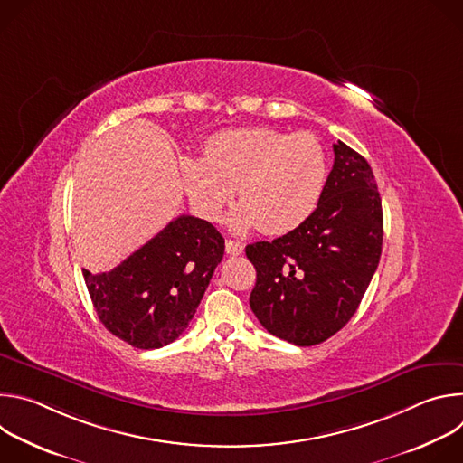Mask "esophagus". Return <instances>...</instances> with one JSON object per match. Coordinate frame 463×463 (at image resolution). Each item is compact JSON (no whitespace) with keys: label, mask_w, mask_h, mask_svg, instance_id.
Segmentation results:
<instances>
[{"label":"esophagus","mask_w":463,"mask_h":463,"mask_svg":"<svg viewBox=\"0 0 463 463\" xmlns=\"http://www.w3.org/2000/svg\"><path fill=\"white\" fill-rule=\"evenodd\" d=\"M225 250L227 254H232V256H238L243 252V243L236 241V240H227L225 241Z\"/></svg>","instance_id":"34e87169"}]
</instances>
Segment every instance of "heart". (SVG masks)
I'll list each match as a JSON object with an SVG mask.
<instances>
[{"mask_svg":"<svg viewBox=\"0 0 463 463\" xmlns=\"http://www.w3.org/2000/svg\"><path fill=\"white\" fill-rule=\"evenodd\" d=\"M194 205L218 220L236 186L241 203L231 227L243 232L258 227L279 236L300 227L317 209L327 177L322 145L311 134H288L268 126L225 129L213 136L203 159L181 165Z\"/></svg>","mask_w":463,"mask_h":463,"instance_id":"heart-1","label":"heart"}]
</instances>
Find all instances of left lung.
<instances>
[{
	"label": "left lung",
	"instance_id": "obj_1",
	"mask_svg": "<svg viewBox=\"0 0 463 463\" xmlns=\"http://www.w3.org/2000/svg\"><path fill=\"white\" fill-rule=\"evenodd\" d=\"M315 213L295 231L245 247L256 269L249 304L297 346L324 343L357 311L379 266L383 209L368 161L339 141Z\"/></svg>",
	"mask_w": 463,
	"mask_h": 463
}]
</instances>
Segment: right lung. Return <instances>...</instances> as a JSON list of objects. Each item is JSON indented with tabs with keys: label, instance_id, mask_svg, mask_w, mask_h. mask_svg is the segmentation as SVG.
I'll return each instance as SVG.
<instances>
[{
	"label": "right lung",
	"instance_id": "obj_1",
	"mask_svg": "<svg viewBox=\"0 0 463 463\" xmlns=\"http://www.w3.org/2000/svg\"><path fill=\"white\" fill-rule=\"evenodd\" d=\"M225 240L200 218L179 216L108 273H84L108 332L139 350L175 341L200 306Z\"/></svg>",
	"mask_w": 463,
	"mask_h": 463
}]
</instances>
